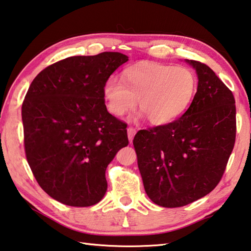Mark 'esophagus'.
<instances>
[{
	"label": "esophagus",
	"mask_w": 251,
	"mask_h": 251,
	"mask_svg": "<svg viewBox=\"0 0 251 251\" xmlns=\"http://www.w3.org/2000/svg\"><path fill=\"white\" fill-rule=\"evenodd\" d=\"M136 134V129L134 128L133 126H128V128H127V135H128V139H129V143L133 141L134 136Z\"/></svg>",
	"instance_id": "34e87169"
}]
</instances>
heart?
Instances as JSON below:
<instances>
[{
  "label": "heart",
  "instance_id": "obj_1",
  "mask_svg": "<svg viewBox=\"0 0 251 251\" xmlns=\"http://www.w3.org/2000/svg\"><path fill=\"white\" fill-rule=\"evenodd\" d=\"M197 90V78L185 67L144 63L126 69L122 80L110 78L103 86L107 110L123 116L138 107L152 125L176 120L190 105Z\"/></svg>",
  "mask_w": 251,
  "mask_h": 251
}]
</instances>
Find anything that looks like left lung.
Returning <instances> with one entry per match:
<instances>
[{"instance_id":"1","label":"left lung","mask_w":251,"mask_h":251,"mask_svg":"<svg viewBox=\"0 0 251 251\" xmlns=\"http://www.w3.org/2000/svg\"><path fill=\"white\" fill-rule=\"evenodd\" d=\"M195 68L198 90L186 112L165 125L140 129L133 144L146 193L163 207H180L215 189L236 139L233 92L211 68Z\"/></svg>"}]
</instances>
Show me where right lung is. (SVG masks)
<instances>
[{
    "instance_id": "1",
    "label": "right lung",
    "mask_w": 251,
    "mask_h": 251,
    "mask_svg": "<svg viewBox=\"0 0 251 251\" xmlns=\"http://www.w3.org/2000/svg\"><path fill=\"white\" fill-rule=\"evenodd\" d=\"M128 60L121 52L74 56L36 75L22 105L27 162L40 188L69 206L99 203L105 171L128 145L126 123L107 112L103 86Z\"/></svg>"
}]
</instances>
